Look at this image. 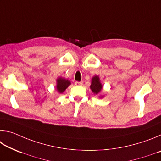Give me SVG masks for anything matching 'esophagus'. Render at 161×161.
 <instances>
[{"mask_svg": "<svg viewBox=\"0 0 161 161\" xmlns=\"http://www.w3.org/2000/svg\"><path fill=\"white\" fill-rule=\"evenodd\" d=\"M82 84H83L82 81H76V82H75L76 86H81Z\"/></svg>", "mask_w": 161, "mask_h": 161, "instance_id": "esophagus-1", "label": "esophagus"}]
</instances>
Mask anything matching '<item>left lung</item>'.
Masks as SVG:
<instances>
[{"label":"left lung","instance_id":"1","mask_svg":"<svg viewBox=\"0 0 161 161\" xmlns=\"http://www.w3.org/2000/svg\"><path fill=\"white\" fill-rule=\"evenodd\" d=\"M90 89H92V92L94 94H99L102 89V84L100 82L99 77L98 76H94L92 79V84L90 86ZM101 98L103 97L102 96L100 97Z\"/></svg>","mask_w":161,"mask_h":161}]
</instances>
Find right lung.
Returning <instances> with one entry per match:
<instances>
[{
	"instance_id": "1",
	"label": "right lung",
	"mask_w": 161,
	"mask_h": 161,
	"mask_svg": "<svg viewBox=\"0 0 161 161\" xmlns=\"http://www.w3.org/2000/svg\"><path fill=\"white\" fill-rule=\"evenodd\" d=\"M70 84L71 82L68 80H66V79H64L62 77H59L58 80H57L56 89L59 93L61 94L65 91V89H66Z\"/></svg>"
}]
</instances>
